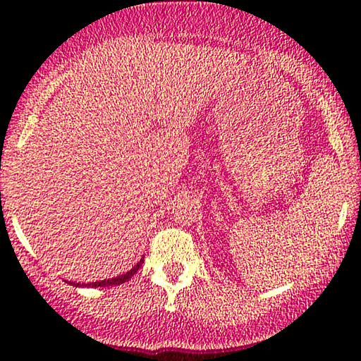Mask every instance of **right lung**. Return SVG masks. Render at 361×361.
I'll list each match as a JSON object with an SVG mask.
<instances>
[{"label": "right lung", "mask_w": 361, "mask_h": 361, "mask_svg": "<svg viewBox=\"0 0 361 361\" xmlns=\"http://www.w3.org/2000/svg\"><path fill=\"white\" fill-rule=\"evenodd\" d=\"M144 263V259H140L137 264H135L134 268H132L130 271H127V273H123V275H120V276H117V279H110V280H103V281H93V283H85L86 287H110V285H120V283H126V281H128L132 279V276L135 275V273H137V270L140 268V264ZM69 283H71V281H69ZM74 287H80L81 283H73Z\"/></svg>", "instance_id": "right-lung-1"}]
</instances>
